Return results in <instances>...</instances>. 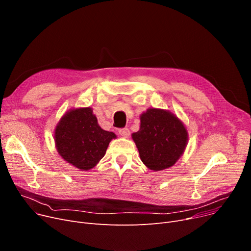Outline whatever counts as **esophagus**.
Returning a JSON list of instances; mask_svg holds the SVG:
<instances>
[{
  "mask_svg": "<svg viewBox=\"0 0 251 251\" xmlns=\"http://www.w3.org/2000/svg\"><path fill=\"white\" fill-rule=\"evenodd\" d=\"M118 132H119V134H120V135L123 136V137H128L129 134H130V131H129L128 128H121V129H119Z\"/></svg>",
  "mask_w": 251,
  "mask_h": 251,
  "instance_id": "34e87169",
  "label": "esophagus"
}]
</instances>
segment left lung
<instances>
[{
    "label": "left lung",
    "mask_w": 251,
    "mask_h": 251,
    "mask_svg": "<svg viewBox=\"0 0 251 251\" xmlns=\"http://www.w3.org/2000/svg\"><path fill=\"white\" fill-rule=\"evenodd\" d=\"M132 139L142 163L152 171H162L180 159L187 146L188 133L174 114L151 108L140 115V128Z\"/></svg>",
    "instance_id": "left-lung-1"
}]
</instances>
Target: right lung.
Listing matches in <instances>:
<instances>
[{
	"label": "right lung",
	"instance_id": "right-lung-1",
	"mask_svg": "<svg viewBox=\"0 0 251 251\" xmlns=\"http://www.w3.org/2000/svg\"><path fill=\"white\" fill-rule=\"evenodd\" d=\"M114 138V132L100 127L91 108L68 111L55 129V143L59 154L81 171L94 168L102 159Z\"/></svg>",
	"mask_w": 251,
	"mask_h": 251
}]
</instances>
